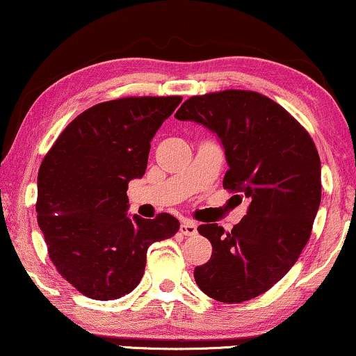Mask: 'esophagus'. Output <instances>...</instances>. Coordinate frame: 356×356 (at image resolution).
Masks as SVG:
<instances>
[{"mask_svg": "<svg viewBox=\"0 0 356 356\" xmlns=\"http://www.w3.org/2000/svg\"><path fill=\"white\" fill-rule=\"evenodd\" d=\"M179 232H181L183 236H195L196 232H198V226H196V222L190 221V219H185V221H181V225H179Z\"/></svg>", "mask_w": 356, "mask_h": 356, "instance_id": "1", "label": "esophagus"}]
</instances>
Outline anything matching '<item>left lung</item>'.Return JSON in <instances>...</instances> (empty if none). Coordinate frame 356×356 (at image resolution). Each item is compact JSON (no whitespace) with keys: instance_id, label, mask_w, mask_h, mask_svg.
<instances>
[{"instance_id":"8db88e82","label":"left lung","mask_w":356,"mask_h":356,"mask_svg":"<svg viewBox=\"0 0 356 356\" xmlns=\"http://www.w3.org/2000/svg\"><path fill=\"white\" fill-rule=\"evenodd\" d=\"M175 117L216 135L229 166L222 186L251 200L231 232L198 227L213 254L195 269L196 284L214 300H251L291 270L310 238L322 198L317 148L285 108L251 90L196 95Z\"/></svg>"}]
</instances>
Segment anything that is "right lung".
I'll return each instance as SVG.
<instances>
[{
	"label": "right lung",
	"instance_id": "right-lung-1",
	"mask_svg": "<svg viewBox=\"0 0 356 356\" xmlns=\"http://www.w3.org/2000/svg\"><path fill=\"white\" fill-rule=\"evenodd\" d=\"M181 97H125L87 108L65 127L38 173V225L59 274L95 300L124 297L147 251L179 221L129 216L127 188L147 170L150 142Z\"/></svg>",
	"mask_w": 356,
	"mask_h": 356
}]
</instances>
